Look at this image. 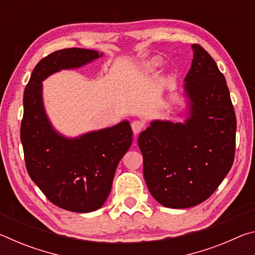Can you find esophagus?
<instances>
[{
    "label": "esophagus",
    "instance_id": "obj_1",
    "mask_svg": "<svg viewBox=\"0 0 255 255\" xmlns=\"http://www.w3.org/2000/svg\"><path fill=\"white\" fill-rule=\"evenodd\" d=\"M145 128V123L141 122V120H135V122L131 123V129L135 135H138L143 129Z\"/></svg>",
    "mask_w": 255,
    "mask_h": 255
}]
</instances>
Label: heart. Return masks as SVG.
<instances>
[{"mask_svg": "<svg viewBox=\"0 0 255 255\" xmlns=\"http://www.w3.org/2000/svg\"><path fill=\"white\" fill-rule=\"evenodd\" d=\"M158 65H159V59L152 58L145 63V68L146 70H154V68H156Z\"/></svg>", "mask_w": 255, "mask_h": 255, "instance_id": "b5f03b06", "label": "heart"}]
</instances>
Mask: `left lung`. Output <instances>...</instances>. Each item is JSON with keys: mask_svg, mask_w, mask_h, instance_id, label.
<instances>
[{"mask_svg": "<svg viewBox=\"0 0 255 255\" xmlns=\"http://www.w3.org/2000/svg\"><path fill=\"white\" fill-rule=\"evenodd\" d=\"M192 49L184 79L189 118L184 124L155 120L138 137L149 192L176 209L208 199L235 156L236 117L225 76L200 45Z\"/></svg>", "mask_w": 255, "mask_h": 255, "instance_id": "1", "label": "left lung"}]
</instances>
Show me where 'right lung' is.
Returning <instances> with one entry per match:
<instances>
[{
  "label": "right lung",
  "instance_id": "obj_1",
  "mask_svg": "<svg viewBox=\"0 0 255 255\" xmlns=\"http://www.w3.org/2000/svg\"><path fill=\"white\" fill-rule=\"evenodd\" d=\"M100 56L81 48L54 51L34 67L23 94L20 138L28 173L50 202L74 213H90L105 204L118 163L131 145L132 130L123 122L79 138L63 137L46 116L41 82Z\"/></svg>",
  "mask_w": 255,
  "mask_h": 255
}]
</instances>
